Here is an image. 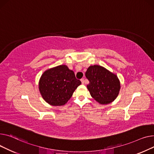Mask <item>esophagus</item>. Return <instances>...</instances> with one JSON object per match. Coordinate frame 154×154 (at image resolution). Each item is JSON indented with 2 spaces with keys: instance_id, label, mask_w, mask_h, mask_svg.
Instances as JSON below:
<instances>
[{
  "instance_id": "34e87169",
  "label": "esophagus",
  "mask_w": 154,
  "mask_h": 154,
  "mask_svg": "<svg viewBox=\"0 0 154 154\" xmlns=\"http://www.w3.org/2000/svg\"><path fill=\"white\" fill-rule=\"evenodd\" d=\"M81 83H82V84H85V79L84 78L81 79Z\"/></svg>"
}]
</instances>
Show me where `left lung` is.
<instances>
[{"label": "left lung", "mask_w": 154, "mask_h": 154, "mask_svg": "<svg viewBox=\"0 0 154 154\" xmlns=\"http://www.w3.org/2000/svg\"><path fill=\"white\" fill-rule=\"evenodd\" d=\"M85 76L89 81L87 88L90 94L99 104H109L118 96L121 88L119 79L105 68L90 66Z\"/></svg>", "instance_id": "left-lung-1"}]
</instances>
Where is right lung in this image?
<instances>
[{"mask_svg": "<svg viewBox=\"0 0 154 154\" xmlns=\"http://www.w3.org/2000/svg\"><path fill=\"white\" fill-rule=\"evenodd\" d=\"M81 84L66 65L45 71L39 81V91L44 100L51 106L65 104Z\"/></svg>", "mask_w": 154, "mask_h": 154, "instance_id": "obj_1", "label": "right lung"}]
</instances>
